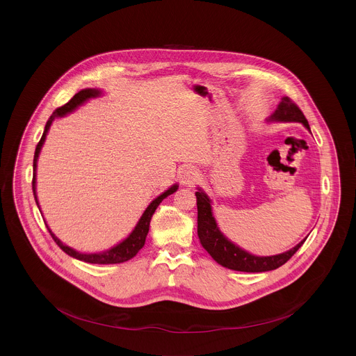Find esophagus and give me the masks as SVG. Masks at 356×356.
I'll list each match as a JSON object with an SVG mask.
<instances>
[{
  "mask_svg": "<svg viewBox=\"0 0 356 356\" xmlns=\"http://www.w3.org/2000/svg\"><path fill=\"white\" fill-rule=\"evenodd\" d=\"M198 177H200L198 172H197L194 168H190V166L184 168V169L180 172V180H181V183L186 184V186H193V184L198 180Z\"/></svg>",
  "mask_w": 356,
  "mask_h": 356,
  "instance_id": "obj_1",
  "label": "esophagus"
}]
</instances>
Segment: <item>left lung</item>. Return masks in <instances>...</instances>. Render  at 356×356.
Here are the masks:
<instances>
[{
    "instance_id": "1",
    "label": "left lung",
    "mask_w": 356,
    "mask_h": 356,
    "mask_svg": "<svg viewBox=\"0 0 356 356\" xmlns=\"http://www.w3.org/2000/svg\"><path fill=\"white\" fill-rule=\"evenodd\" d=\"M272 121H282V122H301L307 129H310L309 121L304 117L301 110L297 107L294 101L289 97H283L282 103L279 104L275 114L270 117ZM197 197V234L200 238L201 245L213 257L216 262L221 266L238 270V272H268L280 268L284 265L298 248L304 243L302 239L297 243L293 249L280 253L275 257H255L250 253L245 252L243 249L235 246L229 242L218 229L216 220L211 213L210 198L202 193L201 190L195 193Z\"/></svg>"
}]
</instances>
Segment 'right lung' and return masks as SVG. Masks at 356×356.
<instances>
[{"label": "right lung", "mask_w": 356, "mask_h": 356, "mask_svg": "<svg viewBox=\"0 0 356 356\" xmlns=\"http://www.w3.org/2000/svg\"><path fill=\"white\" fill-rule=\"evenodd\" d=\"M99 94L98 90H94V88H87V90H81L79 91L77 94L73 95V98L69 101V103H66L65 106L56 108L54 111V114L50 115V118L47 120L46 125H44V131H43V135L40 138V140L38 142L36 145V149H35V156H33V179H32V190H33V195H35V201L38 204V198H36V187H35V173H36V161H38V156H39V152H40V147L44 142V138H46V134H47V129L50 128V124L54 122V120L56 117H63L65 114L73 111L76 107H79L80 104H83L86 99L91 98V97H97ZM177 184L172 186L169 190H166L163 194H161L158 198H155L154 201L150 202L149 207L145 210L143 216L140 217L139 222L136 224L135 229L132 231V234L125 239L122 241L121 243H118L117 246L111 248L110 250H106V252H99V253H80V252H76L74 249L63 245L54 234L52 231L49 229L50 235H52V238L55 239V242L58 243V246L66 252L67 255L79 259V261H83V262H87V264H98V265H108V264H122V262H127L129 259H132L136 253L139 252V249L145 245V239H146V235H147V231H149V224H150V218L152 216H154L155 210L158 209V206L162 202L163 198H166L168 195L173 194L176 190H177Z\"/></svg>", "instance_id": "obj_1"}]
</instances>
